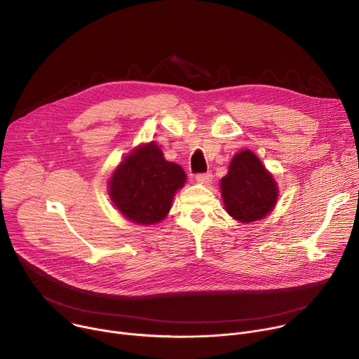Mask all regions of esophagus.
I'll list each match as a JSON object with an SVG mask.
<instances>
[{"mask_svg":"<svg viewBox=\"0 0 359 359\" xmlns=\"http://www.w3.org/2000/svg\"><path fill=\"white\" fill-rule=\"evenodd\" d=\"M212 179H213L212 173H203V175H197V176H196V180H197V183H200V184H204V186L210 184V183H212Z\"/></svg>","mask_w":359,"mask_h":359,"instance_id":"34e87169","label":"esophagus"}]
</instances>
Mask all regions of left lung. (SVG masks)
Masks as SVG:
<instances>
[{
    "instance_id": "1",
    "label": "left lung",
    "mask_w": 359,
    "mask_h": 359,
    "mask_svg": "<svg viewBox=\"0 0 359 359\" xmlns=\"http://www.w3.org/2000/svg\"><path fill=\"white\" fill-rule=\"evenodd\" d=\"M226 212L237 222L252 223L269 216L278 200V186L259 156L243 149L233 156L220 180Z\"/></svg>"
}]
</instances>
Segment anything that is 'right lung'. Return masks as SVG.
Here are the masks:
<instances>
[{"label":"right lung","mask_w":359,"mask_h":359,"mask_svg":"<svg viewBox=\"0 0 359 359\" xmlns=\"http://www.w3.org/2000/svg\"><path fill=\"white\" fill-rule=\"evenodd\" d=\"M186 179L183 168L168 162L162 149L151 140L136 146L123 158L109 179L108 194L125 219L151 226L166 219Z\"/></svg>","instance_id":"right-lung-1"}]
</instances>
